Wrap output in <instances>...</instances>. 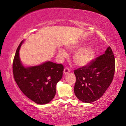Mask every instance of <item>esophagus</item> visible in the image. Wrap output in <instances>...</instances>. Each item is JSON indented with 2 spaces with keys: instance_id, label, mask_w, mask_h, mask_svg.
<instances>
[{
  "instance_id": "esophagus-1",
  "label": "esophagus",
  "mask_w": 126,
  "mask_h": 126,
  "mask_svg": "<svg viewBox=\"0 0 126 126\" xmlns=\"http://www.w3.org/2000/svg\"><path fill=\"white\" fill-rule=\"evenodd\" d=\"M69 72H70V69H69V68H64V71H63L64 74H67L68 73H69Z\"/></svg>"
}]
</instances>
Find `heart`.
Wrapping results in <instances>:
<instances>
[{
    "label": "heart",
    "instance_id": "obj_1",
    "mask_svg": "<svg viewBox=\"0 0 126 126\" xmlns=\"http://www.w3.org/2000/svg\"><path fill=\"white\" fill-rule=\"evenodd\" d=\"M82 46L77 44L68 47V49L72 51L79 50L74 53L73 59L77 65L80 67H84L89 64L93 61L96 54L95 48L92 46H87L82 48ZM59 54L62 58L67 57V53L63 49H59Z\"/></svg>",
    "mask_w": 126,
    "mask_h": 126
}]
</instances>
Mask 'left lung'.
Instances as JSON below:
<instances>
[{
  "label": "left lung",
  "instance_id": "1",
  "mask_svg": "<svg viewBox=\"0 0 126 126\" xmlns=\"http://www.w3.org/2000/svg\"><path fill=\"white\" fill-rule=\"evenodd\" d=\"M114 71V56L109 47L90 64L74 71L76 97L87 103L99 99L112 83Z\"/></svg>",
  "mask_w": 126,
  "mask_h": 126
}]
</instances>
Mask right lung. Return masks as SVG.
Returning a JSON list of instances; mask_svg holds the SVG:
<instances>
[{
  "instance_id": "1",
  "label": "right lung",
  "mask_w": 126,
  "mask_h": 126,
  "mask_svg": "<svg viewBox=\"0 0 126 126\" xmlns=\"http://www.w3.org/2000/svg\"><path fill=\"white\" fill-rule=\"evenodd\" d=\"M24 40L16 50L13 72L14 79L22 92L32 101L46 104L52 101L56 93V86L63 76V66L50 61L40 64L26 67L23 64L19 50Z\"/></svg>"
}]
</instances>
